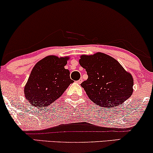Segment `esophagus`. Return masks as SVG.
Masks as SVG:
<instances>
[{"label": "esophagus", "mask_w": 153, "mask_h": 153, "mask_svg": "<svg viewBox=\"0 0 153 153\" xmlns=\"http://www.w3.org/2000/svg\"><path fill=\"white\" fill-rule=\"evenodd\" d=\"M82 81H83V80H82V79H79L78 81H76L77 82V84H81V83H82Z\"/></svg>", "instance_id": "esophagus-1"}]
</instances>
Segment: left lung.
<instances>
[{
	"mask_svg": "<svg viewBox=\"0 0 153 153\" xmlns=\"http://www.w3.org/2000/svg\"><path fill=\"white\" fill-rule=\"evenodd\" d=\"M79 64L88 74L87 80L81 86L91 100L98 105L116 107L132 95V76L113 57L102 53L81 55Z\"/></svg>",
	"mask_w": 153,
	"mask_h": 153,
	"instance_id": "left-lung-1",
	"label": "left lung"
}]
</instances>
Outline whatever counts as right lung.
Returning <instances> with one entry per match:
<instances>
[{"mask_svg": "<svg viewBox=\"0 0 153 153\" xmlns=\"http://www.w3.org/2000/svg\"><path fill=\"white\" fill-rule=\"evenodd\" d=\"M69 57L50 55L38 62L25 87V97L33 106L47 107L62 96L73 83L65 69Z\"/></svg>", "mask_w": 153, "mask_h": 153, "instance_id": "1", "label": "right lung"}]
</instances>
